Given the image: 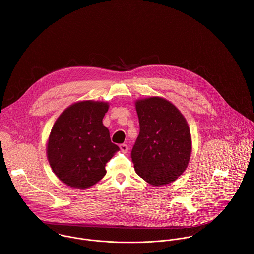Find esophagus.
I'll return each mask as SVG.
<instances>
[{"label": "esophagus", "instance_id": "34e87169", "mask_svg": "<svg viewBox=\"0 0 254 254\" xmlns=\"http://www.w3.org/2000/svg\"><path fill=\"white\" fill-rule=\"evenodd\" d=\"M120 149H121V151L123 152V153H127V151H128V147H127V144H121L120 145Z\"/></svg>", "mask_w": 254, "mask_h": 254}]
</instances>
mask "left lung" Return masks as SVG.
I'll use <instances>...</instances> for the list:
<instances>
[{
    "mask_svg": "<svg viewBox=\"0 0 254 254\" xmlns=\"http://www.w3.org/2000/svg\"><path fill=\"white\" fill-rule=\"evenodd\" d=\"M140 132L131 151L136 173L153 186L175 181L187 169L192 138L185 117L170 101L151 96L135 101Z\"/></svg>",
    "mask_w": 254,
    "mask_h": 254,
    "instance_id": "left-lung-1",
    "label": "left lung"
}]
</instances>
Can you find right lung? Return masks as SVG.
<instances>
[{"label": "right lung", "mask_w": 254, "mask_h": 254, "mask_svg": "<svg viewBox=\"0 0 254 254\" xmlns=\"http://www.w3.org/2000/svg\"><path fill=\"white\" fill-rule=\"evenodd\" d=\"M108 109L107 102L84 100L57 118L47 142V156L55 174L67 186L86 189L96 184L120 150L102 123Z\"/></svg>", "instance_id": "obj_1"}]
</instances>
